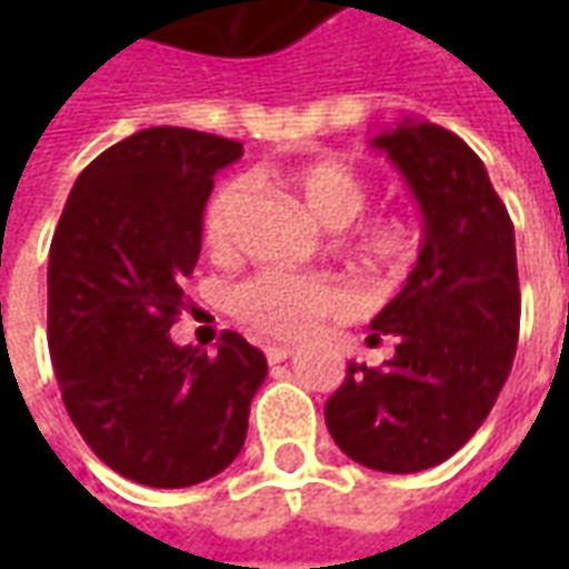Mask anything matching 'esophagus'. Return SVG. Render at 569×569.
<instances>
[{
	"mask_svg": "<svg viewBox=\"0 0 569 569\" xmlns=\"http://www.w3.org/2000/svg\"><path fill=\"white\" fill-rule=\"evenodd\" d=\"M264 357H268V362H286V359L292 357V350L283 345H268L264 347Z\"/></svg>",
	"mask_w": 569,
	"mask_h": 569,
	"instance_id": "1",
	"label": "esophagus"
}]
</instances>
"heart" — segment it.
Instances as JSON below:
<instances>
[{"mask_svg": "<svg viewBox=\"0 0 569 569\" xmlns=\"http://www.w3.org/2000/svg\"><path fill=\"white\" fill-rule=\"evenodd\" d=\"M283 182L296 191L313 219L329 228H345L357 221L369 207V182L335 158L298 163L286 170ZM247 203L243 182H222L212 191L203 212V243L216 256H228L234 249L237 222ZM347 247L371 264L399 268L411 256V231L402 216L381 212L366 222L350 226ZM357 308V296L335 277L326 273H286L261 271L249 277L231 292V313L249 332L264 338L296 341L310 335L322 320L345 317Z\"/></svg>", "mask_w": 569, "mask_h": 569, "instance_id": "b5f03b06", "label": "heart"}]
</instances>
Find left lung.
I'll return each mask as SVG.
<instances>
[{
  "instance_id": "8db88e82",
  "label": "left lung",
  "mask_w": 569,
  "mask_h": 569,
  "mask_svg": "<svg viewBox=\"0 0 569 569\" xmlns=\"http://www.w3.org/2000/svg\"><path fill=\"white\" fill-rule=\"evenodd\" d=\"M423 212V247L402 292L371 320L393 338L378 369L347 366L326 402L335 445L378 472L445 463L485 423L512 371L521 322L515 228L488 170L457 133L402 121L371 140Z\"/></svg>"
}]
</instances>
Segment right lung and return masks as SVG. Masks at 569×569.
<instances>
[{
    "mask_svg": "<svg viewBox=\"0 0 569 569\" xmlns=\"http://www.w3.org/2000/svg\"><path fill=\"white\" fill-rule=\"evenodd\" d=\"M243 146L149 128L93 158L48 256V347L69 418L100 460L146 488H191L234 460L268 375L259 347H176L212 176Z\"/></svg>",
    "mask_w": 569,
    "mask_h": 569,
    "instance_id": "obj_1",
    "label": "right lung"
}]
</instances>
